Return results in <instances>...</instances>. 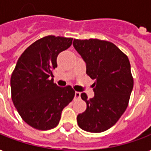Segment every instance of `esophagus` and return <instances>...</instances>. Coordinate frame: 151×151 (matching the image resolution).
<instances>
[{"label":"esophagus","mask_w":151,"mask_h":151,"mask_svg":"<svg viewBox=\"0 0 151 151\" xmlns=\"http://www.w3.org/2000/svg\"><path fill=\"white\" fill-rule=\"evenodd\" d=\"M80 96H81V93L78 92V91H76V92H75V98H80Z\"/></svg>","instance_id":"1"}]
</instances>
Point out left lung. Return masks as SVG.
<instances>
[{
	"label": "left lung",
	"instance_id": "8db88e82",
	"mask_svg": "<svg viewBox=\"0 0 151 151\" xmlns=\"http://www.w3.org/2000/svg\"><path fill=\"white\" fill-rule=\"evenodd\" d=\"M73 47L86 64V73L92 79L94 97L88 99L86 110L77 117L79 127L91 133L110 129L127 110L134 86L127 56L115 45L98 39H74Z\"/></svg>",
	"mask_w": 151,
	"mask_h": 151
}]
</instances>
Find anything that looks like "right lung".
Listing matches in <instances>:
<instances>
[{
  "instance_id": "1",
  "label": "right lung",
  "mask_w": 151,
  "mask_h": 151,
  "mask_svg": "<svg viewBox=\"0 0 151 151\" xmlns=\"http://www.w3.org/2000/svg\"><path fill=\"white\" fill-rule=\"evenodd\" d=\"M72 41L63 37H44L29 45L17 62L10 80L12 100L22 119L34 129L57 127L62 110L74 98L72 87H59L53 78L58 55Z\"/></svg>"
}]
</instances>
